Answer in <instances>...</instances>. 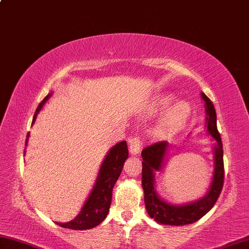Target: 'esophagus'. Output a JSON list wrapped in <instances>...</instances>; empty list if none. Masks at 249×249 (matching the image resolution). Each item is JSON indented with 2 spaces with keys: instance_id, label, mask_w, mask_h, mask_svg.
Instances as JSON below:
<instances>
[{
  "instance_id": "1",
  "label": "esophagus",
  "mask_w": 249,
  "mask_h": 249,
  "mask_svg": "<svg viewBox=\"0 0 249 249\" xmlns=\"http://www.w3.org/2000/svg\"><path fill=\"white\" fill-rule=\"evenodd\" d=\"M129 147H130V153L132 155H138L140 153V150H141V145H142V142H141V139L140 137H133L130 139L129 141Z\"/></svg>"
}]
</instances>
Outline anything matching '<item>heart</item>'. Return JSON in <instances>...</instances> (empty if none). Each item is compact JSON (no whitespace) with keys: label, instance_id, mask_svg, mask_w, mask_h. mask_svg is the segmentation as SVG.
Here are the masks:
<instances>
[{"label":"heart","instance_id":"1","mask_svg":"<svg viewBox=\"0 0 249 249\" xmlns=\"http://www.w3.org/2000/svg\"><path fill=\"white\" fill-rule=\"evenodd\" d=\"M174 102H175V98L172 95L160 96L151 105V115H160V113L164 112ZM191 107L189 103L184 102V100L177 102L168 109L164 117L160 119L158 128L155 129V133L160 137H163L177 131L189 119Z\"/></svg>","mask_w":249,"mask_h":249}]
</instances>
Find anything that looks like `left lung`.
<instances>
[{
	"mask_svg": "<svg viewBox=\"0 0 249 249\" xmlns=\"http://www.w3.org/2000/svg\"><path fill=\"white\" fill-rule=\"evenodd\" d=\"M201 97L206 103L207 128L211 137L214 139V175L208 194L197 201L174 206L160 199L154 188V174L160 171L164 158L168 149L167 141H160L146 146L142 151V187L144 190V202L149 215L160 224L165 225H186L201 219L211 210L223 188L224 182V163L223 145L216 127V113L214 106L208 96L201 93Z\"/></svg>",
	"mask_w": 249,
	"mask_h": 249,
	"instance_id": "left-lung-1",
	"label": "left lung"
}]
</instances>
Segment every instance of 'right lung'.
<instances>
[{"mask_svg": "<svg viewBox=\"0 0 249 249\" xmlns=\"http://www.w3.org/2000/svg\"><path fill=\"white\" fill-rule=\"evenodd\" d=\"M51 94L47 95L42 102L39 104L33 118V124L36 120L37 113L40 111L43 104L47 102ZM28 137L29 133H27L26 145H27ZM128 146L125 141L117 143L115 146H112L105 158L102 166H100L93 190L85 201L81 212L78 213L76 217H74L72 221L67 222V223H59V222H55V223L60 225L61 228L72 230H89L102 223L108 214L112 198V188L120 176L124 164L125 160L128 159Z\"/></svg>", "mask_w": 249, "mask_h": 249, "instance_id": "right-lung-1", "label": "right lung"}]
</instances>
